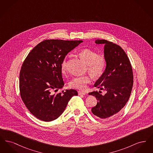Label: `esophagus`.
Listing matches in <instances>:
<instances>
[{
  "label": "esophagus",
  "mask_w": 153,
  "mask_h": 153,
  "mask_svg": "<svg viewBox=\"0 0 153 153\" xmlns=\"http://www.w3.org/2000/svg\"><path fill=\"white\" fill-rule=\"evenodd\" d=\"M78 94L79 95H85L86 93L83 92H81V91H79L78 92Z\"/></svg>",
  "instance_id": "obj_1"
}]
</instances>
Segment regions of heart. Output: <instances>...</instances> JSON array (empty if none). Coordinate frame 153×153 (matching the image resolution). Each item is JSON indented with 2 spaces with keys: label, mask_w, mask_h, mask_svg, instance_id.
<instances>
[{
  "label": "heart",
  "mask_w": 153,
  "mask_h": 153,
  "mask_svg": "<svg viewBox=\"0 0 153 153\" xmlns=\"http://www.w3.org/2000/svg\"><path fill=\"white\" fill-rule=\"evenodd\" d=\"M79 55L82 60L87 64V70L94 77L97 78L102 76L106 66V60L103 55L97 54L95 51L89 49L81 51ZM67 69V61L64 59L61 65V72L65 74ZM91 81V76L85 74L73 77L70 81L69 85L71 88L84 91L87 89V84Z\"/></svg>",
  "instance_id": "heart-1"
}]
</instances>
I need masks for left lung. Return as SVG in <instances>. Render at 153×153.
<instances>
[{
	"label": "left lung",
	"mask_w": 153,
	"mask_h": 153,
	"mask_svg": "<svg viewBox=\"0 0 153 153\" xmlns=\"http://www.w3.org/2000/svg\"><path fill=\"white\" fill-rule=\"evenodd\" d=\"M95 43L104 45L106 67L94 86L107 93L102 95L101 91H94L89 95L95 96L97 100L92 112L104 119L119 112L128 102L133 85V73L129 58L120 46L105 39H97Z\"/></svg>",
	"instance_id": "left-lung-1"
}]
</instances>
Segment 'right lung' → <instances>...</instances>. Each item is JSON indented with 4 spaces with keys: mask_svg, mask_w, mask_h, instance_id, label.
<instances>
[{
    "mask_svg": "<svg viewBox=\"0 0 153 153\" xmlns=\"http://www.w3.org/2000/svg\"><path fill=\"white\" fill-rule=\"evenodd\" d=\"M82 41L47 39L30 52L19 75L21 97L27 108L44 122L57 119L70 99L78 95L74 89L54 94L64 85L61 65L66 56Z\"/></svg>",
    "mask_w": 153,
    "mask_h": 153,
    "instance_id": "obj_1",
    "label": "right lung"
}]
</instances>
